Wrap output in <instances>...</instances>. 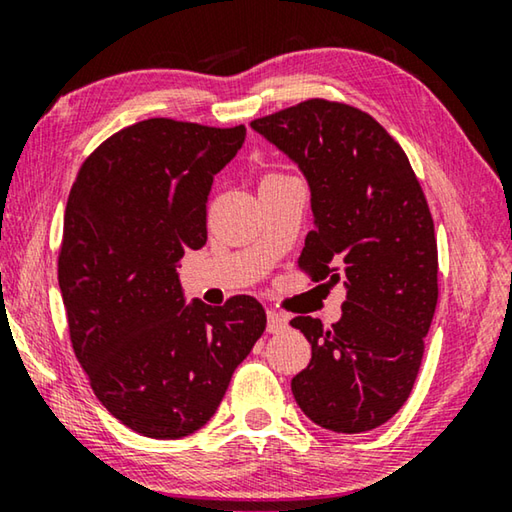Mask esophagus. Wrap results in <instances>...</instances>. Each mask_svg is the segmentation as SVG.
Returning a JSON list of instances; mask_svg holds the SVG:
<instances>
[{"mask_svg":"<svg viewBox=\"0 0 512 512\" xmlns=\"http://www.w3.org/2000/svg\"><path fill=\"white\" fill-rule=\"evenodd\" d=\"M287 327H289V318L287 316L280 314V311H275V309L268 311V314H266V329H268V332L280 334Z\"/></svg>","mask_w":512,"mask_h":512,"instance_id":"esophagus-1","label":"esophagus"}]
</instances>
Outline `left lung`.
<instances>
[{"label": "left lung", "instance_id": "1", "mask_svg": "<svg viewBox=\"0 0 512 512\" xmlns=\"http://www.w3.org/2000/svg\"><path fill=\"white\" fill-rule=\"evenodd\" d=\"M305 176L314 230L300 266L345 287L332 327L298 316L309 366L291 379L302 413L336 433L370 431L409 400L438 302L433 219L409 158L366 112L309 99L250 124ZM334 261L336 269H329Z\"/></svg>", "mask_w": 512, "mask_h": 512}]
</instances>
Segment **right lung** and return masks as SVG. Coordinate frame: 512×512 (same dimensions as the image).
<instances>
[{"mask_svg":"<svg viewBox=\"0 0 512 512\" xmlns=\"http://www.w3.org/2000/svg\"><path fill=\"white\" fill-rule=\"evenodd\" d=\"M246 128L146 119L108 137L67 198L58 284L99 402L146 438L176 440L219 409L266 329L253 296L187 302L178 266L207 241V194Z\"/></svg>","mask_w":512,"mask_h":512,"instance_id":"right-lung-1","label":"right lung"}]
</instances>
